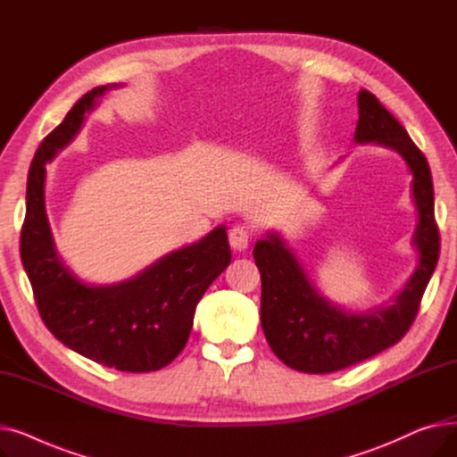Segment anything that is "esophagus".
Returning <instances> with one entry per match:
<instances>
[{"label":"esophagus","mask_w":457,"mask_h":457,"mask_svg":"<svg viewBox=\"0 0 457 457\" xmlns=\"http://www.w3.org/2000/svg\"><path fill=\"white\" fill-rule=\"evenodd\" d=\"M252 241V229L248 226H233L229 229V245L237 252H245Z\"/></svg>","instance_id":"esophagus-1"}]
</instances>
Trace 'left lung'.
Instances as JSON below:
<instances>
[{
  "label": "left lung",
  "mask_w": 457,
  "mask_h": 457,
  "mask_svg": "<svg viewBox=\"0 0 457 457\" xmlns=\"http://www.w3.org/2000/svg\"><path fill=\"white\" fill-rule=\"evenodd\" d=\"M359 120L353 140L376 142L396 152L410 168L417 226L411 245L417 267L391 302L369 311H346L329 302L311 281L298 255L279 231H269L253 248L261 272V326L272 352L300 372L328 374L355 365L396 345L413 324L419 303L439 259L434 183L426 157L369 90L357 92Z\"/></svg>",
  "instance_id": "left-lung-1"
}]
</instances>
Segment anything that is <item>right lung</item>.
Instances as JSON below:
<instances>
[{
	"instance_id": "right-lung-1",
	"label": "right lung",
	"mask_w": 457,
	"mask_h": 457,
	"mask_svg": "<svg viewBox=\"0 0 457 457\" xmlns=\"http://www.w3.org/2000/svg\"><path fill=\"white\" fill-rule=\"evenodd\" d=\"M118 87L124 85L87 92L42 140L29 168L20 253L38 313L64 346L116 370L150 372L185 348L196 305L229 265L231 250L228 228L219 226L118 283H85L66 265L46 212V162L78 137L102 96Z\"/></svg>"
}]
</instances>
